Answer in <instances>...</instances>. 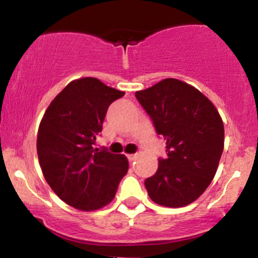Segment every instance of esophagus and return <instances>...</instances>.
Wrapping results in <instances>:
<instances>
[{
	"label": "esophagus",
	"mask_w": 258,
	"mask_h": 258,
	"mask_svg": "<svg viewBox=\"0 0 258 258\" xmlns=\"http://www.w3.org/2000/svg\"><path fill=\"white\" fill-rule=\"evenodd\" d=\"M127 159H128V161H135V160L137 159V154H128V155H127Z\"/></svg>",
	"instance_id": "obj_1"
}]
</instances>
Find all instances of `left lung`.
Masks as SVG:
<instances>
[{
    "mask_svg": "<svg viewBox=\"0 0 258 258\" xmlns=\"http://www.w3.org/2000/svg\"><path fill=\"white\" fill-rule=\"evenodd\" d=\"M158 135L166 141V158L144 180L154 203L182 207L197 200L214 179L224 146V127L217 109L194 88L165 79L136 92Z\"/></svg>",
    "mask_w": 258,
    "mask_h": 258,
    "instance_id": "8db88e82",
    "label": "left lung"
}]
</instances>
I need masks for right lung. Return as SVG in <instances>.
Wrapping results in <instances>:
<instances>
[{
    "label": "right lung",
    "instance_id": "add662e5",
    "mask_svg": "<svg viewBox=\"0 0 258 258\" xmlns=\"http://www.w3.org/2000/svg\"><path fill=\"white\" fill-rule=\"evenodd\" d=\"M123 94L98 79L75 80L41 120L37 155L44 179L75 209L93 211L108 205L128 170L125 155L93 148L109 105Z\"/></svg>",
    "mask_w": 258,
    "mask_h": 258
}]
</instances>
